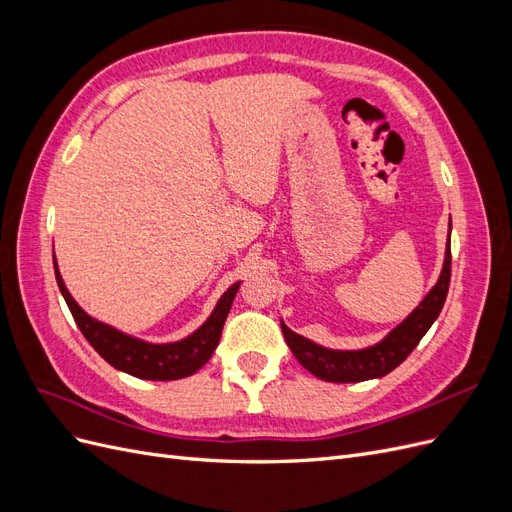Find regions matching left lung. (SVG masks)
Here are the masks:
<instances>
[{"instance_id":"1","label":"left lung","mask_w":512,"mask_h":512,"mask_svg":"<svg viewBox=\"0 0 512 512\" xmlns=\"http://www.w3.org/2000/svg\"><path fill=\"white\" fill-rule=\"evenodd\" d=\"M448 284H451V232L444 256V267L438 284L429 290L427 297L418 303L414 312L386 335L380 344L363 350H329L303 335L290 331L282 322V333L297 361L320 380L327 382H363L371 378H382L397 365L408 359V354L418 346L423 335L440 316Z\"/></svg>"}]
</instances>
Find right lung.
I'll return each mask as SVG.
<instances>
[{"label":"right lung","instance_id":"add662e5","mask_svg":"<svg viewBox=\"0 0 512 512\" xmlns=\"http://www.w3.org/2000/svg\"><path fill=\"white\" fill-rule=\"evenodd\" d=\"M55 277L57 286L61 294H64V299L74 316L76 327L81 329L87 342L94 346V350L106 363H111L115 369L126 371V374L141 380H179L196 374V371L211 359L213 350L218 348L226 316L239 290V282L232 284L222 294V299L215 305L213 314L207 318V322L190 337H185L175 344H147L85 314L79 303L72 299L64 280H61L57 262Z\"/></svg>","mask_w":512,"mask_h":512}]
</instances>
